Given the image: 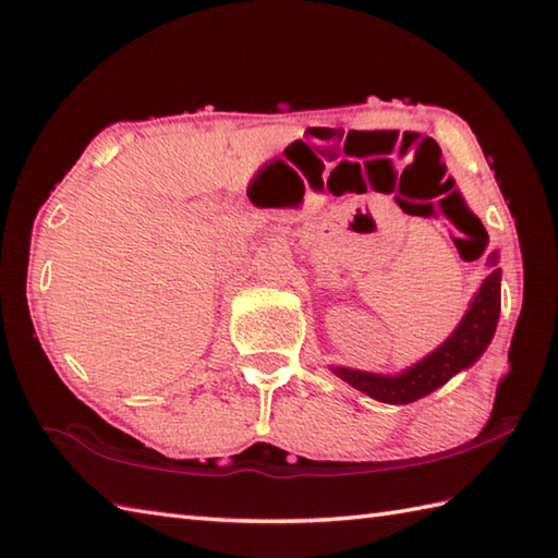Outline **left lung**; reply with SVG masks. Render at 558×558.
<instances>
[{
	"label": "left lung",
	"instance_id": "left-lung-1",
	"mask_svg": "<svg viewBox=\"0 0 558 558\" xmlns=\"http://www.w3.org/2000/svg\"><path fill=\"white\" fill-rule=\"evenodd\" d=\"M426 210L424 216H429ZM458 242V240H456ZM484 252L480 246L477 256ZM489 276L482 280L475 298L470 300V306L462 322L453 333L448 336L434 352L426 354L417 364L408 366L400 374H372L348 369V366H330L333 374L352 388L362 390L378 402L388 405H408V402L429 396L432 390L441 388L450 381L458 372H465L468 366L475 364L496 333L501 314V268H499V252H492L489 258Z\"/></svg>",
	"mask_w": 558,
	"mask_h": 558
}]
</instances>
